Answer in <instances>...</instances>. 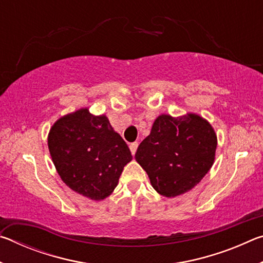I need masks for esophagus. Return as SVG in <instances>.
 I'll use <instances>...</instances> for the list:
<instances>
[{
  "label": "esophagus",
  "mask_w": 263,
  "mask_h": 263,
  "mask_svg": "<svg viewBox=\"0 0 263 263\" xmlns=\"http://www.w3.org/2000/svg\"><path fill=\"white\" fill-rule=\"evenodd\" d=\"M138 142H132V144H130V149H131V153L135 155L136 152H137V148H138Z\"/></svg>",
  "instance_id": "34e87169"
}]
</instances>
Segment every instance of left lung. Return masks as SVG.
<instances>
[{
    "label": "left lung",
    "instance_id": "8db88e82",
    "mask_svg": "<svg viewBox=\"0 0 263 263\" xmlns=\"http://www.w3.org/2000/svg\"><path fill=\"white\" fill-rule=\"evenodd\" d=\"M217 137L197 115H161L138 146L136 160L160 195L175 197L199 183L212 167Z\"/></svg>",
    "mask_w": 263,
    "mask_h": 263
}]
</instances>
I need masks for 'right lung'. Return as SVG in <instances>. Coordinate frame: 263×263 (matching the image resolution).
<instances>
[{
	"mask_svg": "<svg viewBox=\"0 0 263 263\" xmlns=\"http://www.w3.org/2000/svg\"><path fill=\"white\" fill-rule=\"evenodd\" d=\"M48 149L61 180L70 189L100 201L112 193L130 148L105 116L81 109L60 118L48 135Z\"/></svg>",
	"mask_w": 263,
	"mask_h": 263,
	"instance_id": "obj_1",
	"label": "right lung"
}]
</instances>
